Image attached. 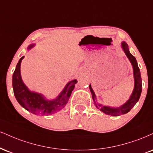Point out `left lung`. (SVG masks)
I'll list each match as a JSON object with an SVG mask.
<instances>
[{
	"instance_id": "left-lung-1",
	"label": "left lung",
	"mask_w": 153,
	"mask_h": 153,
	"mask_svg": "<svg viewBox=\"0 0 153 153\" xmlns=\"http://www.w3.org/2000/svg\"><path fill=\"white\" fill-rule=\"evenodd\" d=\"M121 46H122L123 51H124L127 57L130 60V61L132 65V68H133L135 85H134L133 91H132V95H130L129 100L127 101L126 103L123 104V105H121L120 107H117V108H111V107L109 106H103L101 104L96 103V95H95L93 90L92 89L91 84L89 85L90 90H91V92L92 93V97H93V100H94L95 106L98 109H100V111H102V113L106 114V115H112V116H119V115H123V114L128 113L135 106V105L137 103V101L139 100L142 92V79L140 75V71L138 65H137V60H136L135 57L130 53L128 45L126 42H122Z\"/></svg>"
}]
</instances>
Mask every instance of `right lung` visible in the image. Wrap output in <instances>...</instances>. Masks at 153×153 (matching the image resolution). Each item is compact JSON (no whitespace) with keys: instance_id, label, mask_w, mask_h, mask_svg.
<instances>
[{"instance_id":"add662e5","label":"right lung","mask_w":153,"mask_h":153,"mask_svg":"<svg viewBox=\"0 0 153 153\" xmlns=\"http://www.w3.org/2000/svg\"><path fill=\"white\" fill-rule=\"evenodd\" d=\"M34 46L29 45L28 49ZM24 56L20 59L13 74V88L16 100L23 108L32 113L39 115H50L62 110L68 103L72 91L77 83V80H71L65 85L60 94L55 100H48L40 93L30 91L23 82L21 75V63Z\"/></svg>"}]
</instances>
